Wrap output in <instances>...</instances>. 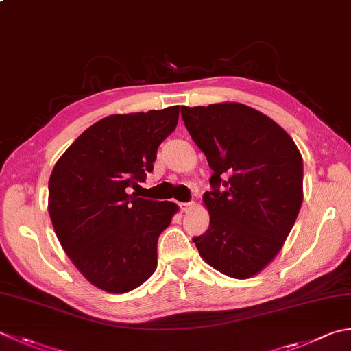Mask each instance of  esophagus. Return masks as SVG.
Returning <instances> with one entry per match:
<instances>
[{
  "label": "esophagus",
  "instance_id": "34e87169",
  "mask_svg": "<svg viewBox=\"0 0 351 351\" xmlns=\"http://www.w3.org/2000/svg\"><path fill=\"white\" fill-rule=\"evenodd\" d=\"M191 207H193V202H181V204H180V210H181L182 213L189 211Z\"/></svg>",
  "mask_w": 351,
  "mask_h": 351
}]
</instances>
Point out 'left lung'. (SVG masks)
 Listing matches in <instances>:
<instances>
[{"label":"left lung","instance_id":"1","mask_svg":"<svg viewBox=\"0 0 351 351\" xmlns=\"http://www.w3.org/2000/svg\"><path fill=\"white\" fill-rule=\"evenodd\" d=\"M207 156L210 226L193 237L201 257L232 278L256 276L277 256L303 202V158L269 117L242 103L181 106Z\"/></svg>","mask_w":351,"mask_h":351}]
</instances>
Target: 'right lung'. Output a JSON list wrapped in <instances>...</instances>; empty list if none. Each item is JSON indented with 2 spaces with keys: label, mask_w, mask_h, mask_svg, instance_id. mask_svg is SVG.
Returning <instances> with one entry per match:
<instances>
[{
  "label": "right lung",
  "mask_w": 351,
  "mask_h": 351,
  "mask_svg": "<svg viewBox=\"0 0 351 351\" xmlns=\"http://www.w3.org/2000/svg\"><path fill=\"white\" fill-rule=\"evenodd\" d=\"M180 106L117 114L89 126L48 181V213L62 248L99 289L125 293L156 269V243L176 204L128 195L154 170L158 146L173 132Z\"/></svg>",
  "instance_id": "add662e5"
}]
</instances>
